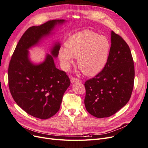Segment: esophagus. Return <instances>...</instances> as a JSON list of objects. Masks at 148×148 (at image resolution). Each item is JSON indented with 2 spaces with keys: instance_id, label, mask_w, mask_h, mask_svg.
I'll return each mask as SVG.
<instances>
[{
  "instance_id": "34e87169",
  "label": "esophagus",
  "mask_w": 148,
  "mask_h": 148,
  "mask_svg": "<svg viewBox=\"0 0 148 148\" xmlns=\"http://www.w3.org/2000/svg\"><path fill=\"white\" fill-rule=\"evenodd\" d=\"M78 81H79V80L77 78H73V77H72V78H70V82H71V83H74V82H78Z\"/></svg>"
}]
</instances>
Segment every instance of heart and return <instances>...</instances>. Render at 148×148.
I'll list each match as a JSON object with an SVG mask.
<instances>
[{"label": "heart", "instance_id": "1", "mask_svg": "<svg viewBox=\"0 0 148 148\" xmlns=\"http://www.w3.org/2000/svg\"><path fill=\"white\" fill-rule=\"evenodd\" d=\"M110 44L107 38L89 29H85L70 37L66 43V49L59 51L61 66L69 71L78 59V67L86 76H95L103 70L107 64Z\"/></svg>", "mask_w": 148, "mask_h": 148}]
</instances>
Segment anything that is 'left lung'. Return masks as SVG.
<instances>
[{"mask_svg": "<svg viewBox=\"0 0 148 148\" xmlns=\"http://www.w3.org/2000/svg\"><path fill=\"white\" fill-rule=\"evenodd\" d=\"M135 71L131 50L120 36L111 32L108 61L101 72L86 81L85 107L97 118L109 117L131 98Z\"/></svg>", "mask_w": 148, "mask_h": 148, "instance_id": "obj_1", "label": "left lung"}]
</instances>
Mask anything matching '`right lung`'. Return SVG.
Segmentation results:
<instances>
[{"label":"right lung","instance_id":"right-lung-1","mask_svg":"<svg viewBox=\"0 0 148 148\" xmlns=\"http://www.w3.org/2000/svg\"><path fill=\"white\" fill-rule=\"evenodd\" d=\"M66 22L52 20L27 29L17 44L8 67V86L14 100L27 114L45 120L60 110L64 93L70 81L64 71L56 67L53 58L58 57L61 44L56 42L42 62L34 64L28 50L49 36L56 25Z\"/></svg>","mask_w":148,"mask_h":148}]
</instances>
